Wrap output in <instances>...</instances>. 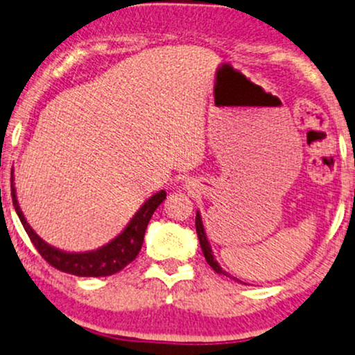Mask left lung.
Instances as JSON below:
<instances>
[{
	"mask_svg": "<svg viewBox=\"0 0 355 355\" xmlns=\"http://www.w3.org/2000/svg\"><path fill=\"white\" fill-rule=\"evenodd\" d=\"M196 231H198V237H199V244H201V249H202V254L204 257H206L207 264L211 266L212 269L216 270L218 274H224V276H227L226 270L220 269V266L216 262L214 256H212V251H211V245L207 243V237H206V232H204V227H202V220H201V216H199V212L196 214ZM236 279V277H234Z\"/></svg>",
	"mask_w": 355,
	"mask_h": 355,
	"instance_id": "1",
	"label": "left lung"
}]
</instances>
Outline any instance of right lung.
Instances as JSON below:
<instances>
[{
    "mask_svg": "<svg viewBox=\"0 0 355 355\" xmlns=\"http://www.w3.org/2000/svg\"><path fill=\"white\" fill-rule=\"evenodd\" d=\"M11 198L12 206H15L16 214H18L24 231H26L29 239H31L33 245L37 249V252L41 254V257H43L49 266H53V268L58 270H62V272L73 274V276L103 277L119 272L121 269L126 268L129 262L136 259V256L141 251V245H143L144 232L146 227H148L149 219H151L154 211L157 209V206L166 199V193L164 191H159V193L154 194L151 199H148V201L143 204V207L136 212V216L131 219V223L128 224L126 229H124L114 241H111L110 244L103 245L98 251L79 254H71L60 251V249H54L51 245L46 244L41 237H37L36 232L33 231L31 226L26 223V219H24L23 212H21L18 206L15 184H12V171Z\"/></svg>",
    "mask_w": 355,
    "mask_h": 355,
    "instance_id": "1",
    "label": "right lung"
}]
</instances>
